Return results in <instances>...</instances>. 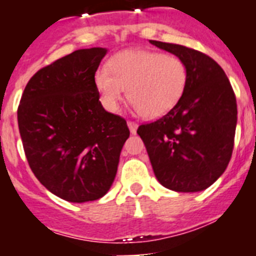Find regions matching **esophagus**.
Masks as SVG:
<instances>
[{
  "label": "esophagus",
  "mask_w": 256,
  "mask_h": 256,
  "mask_svg": "<svg viewBox=\"0 0 256 256\" xmlns=\"http://www.w3.org/2000/svg\"><path fill=\"white\" fill-rule=\"evenodd\" d=\"M128 126H130V130L132 134H134L136 130H137V123L134 122H128Z\"/></svg>",
  "instance_id": "1"
}]
</instances>
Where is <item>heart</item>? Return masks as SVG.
I'll use <instances>...</instances> for the list:
<instances>
[{"instance_id": "obj_1", "label": "heart", "mask_w": 256, "mask_h": 256, "mask_svg": "<svg viewBox=\"0 0 256 256\" xmlns=\"http://www.w3.org/2000/svg\"><path fill=\"white\" fill-rule=\"evenodd\" d=\"M187 80L188 70L182 58L148 50L119 52L108 61V69L94 73V86L108 110H116L126 88L128 100L144 118L170 112L184 94Z\"/></svg>"}]
</instances>
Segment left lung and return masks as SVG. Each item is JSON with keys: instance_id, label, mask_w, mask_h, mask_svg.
<instances>
[{"instance_id": "obj_1", "label": "left lung", "mask_w": 256, "mask_h": 256, "mask_svg": "<svg viewBox=\"0 0 256 256\" xmlns=\"http://www.w3.org/2000/svg\"><path fill=\"white\" fill-rule=\"evenodd\" d=\"M150 44L182 58L188 80L177 105L155 122L141 124L137 133L162 186L202 191L220 177L232 156L236 96L224 70L210 56L180 44Z\"/></svg>"}]
</instances>
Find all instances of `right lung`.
Instances as JSON below:
<instances>
[{"mask_svg":"<svg viewBox=\"0 0 256 256\" xmlns=\"http://www.w3.org/2000/svg\"><path fill=\"white\" fill-rule=\"evenodd\" d=\"M106 48L76 50L29 79L18 124L32 172L70 202L102 198L116 176L130 130L98 101L94 73Z\"/></svg>","mask_w":256,"mask_h":256,"instance_id":"1","label":"right lung"}]
</instances>
